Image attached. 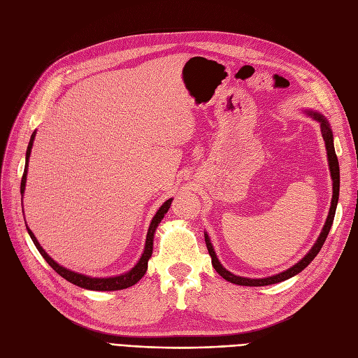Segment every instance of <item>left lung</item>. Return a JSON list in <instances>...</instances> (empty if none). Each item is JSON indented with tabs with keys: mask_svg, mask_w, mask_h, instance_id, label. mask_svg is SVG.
Returning <instances> with one entry per match:
<instances>
[{
	"mask_svg": "<svg viewBox=\"0 0 358 358\" xmlns=\"http://www.w3.org/2000/svg\"><path fill=\"white\" fill-rule=\"evenodd\" d=\"M309 115L318 121L321 124V133H322V138L324 142H326V149H327V158H329V167H330V173H331V180H333V197H331V206H330V210H329V216L326 220V224L322 227V231L320 234V237L317 239L315 245L312 246L310 251L303 257L297 264H294L292 267H289L285 272H280L275 276H268V278H262V279H251V278H243V276H236L231 272H229L221 263L220 259L216 258V254L213 251V246L210 243V239L208 234H204V242L206 246H208V251L209 255L212 258V266L215 267L216 272H218L225 280H229L231 284L236 285H245V287H263V285H272V284H278V282H282V280H287L292 276H296L297 273H300L303 268H306L313 258L318 255V252L321 251V248L326 242L329 231L331 229V224L334 220V213H336V206H338V200H339V183H341V178H339V161L338 157H336L334 152V145H333V133L330 129V125L327 122V119L324 117L322 115L317 113V112H309Z\"/></svg>",
	"mask_w": 358,
	"mask_h": 358,
	"instance_id": "8db88e82",
	"label": "left lung"
}]
</instances>
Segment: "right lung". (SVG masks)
I'll use <instances>...</instances> for the list:
<instances>
[{
	"instance_id": "right-lung-1",
	"label": "right lung",
	"mask_w": 358,
	"mask_h": 358,
	"mask_svg": "<svg viewBox=\"0 0 358 358\" xmlns=\"http://www.w3.org/2000/svg\"><path fill=\"white\" fill-rule=\"evenodd\" d=\"M34 137H36V133H32L31 136V140L28 143V149H27V159H25V170H24V176H22V182H20V194H24L25 191V185H27V173H28V159H29V155H31V149H32V142H34ZM173 199H169L164 204L161 206V208L158 209V212L155 213L152 222H150L149 225V230H148V236H146V245H145V251L142 254V257H140L138 263L129 270V272L124 273V275H119V276H112V278H91V276H86V275H82V273H76V272H71V270L66 268L59 266L57 262H53V259L48 255V252L43 249L38 243V241L36 239V236L32 234V231L27 227L28 230V234L31 236L32 242H34L36 248L38 249V252L41 254V257L46 259L48 264L55 270V272L62 276L64 279H67L69 282L78 285L80 288H85V289H92V291H116V289H124V288H128V287H133L134 284H137L140 279H142L148 270V262L150 255H152V246H154V234H155V230L158 224L161 222V220L164 218V215L167 213V210L170 209V204H171Z\"/></svg>"
}]
</instances>
